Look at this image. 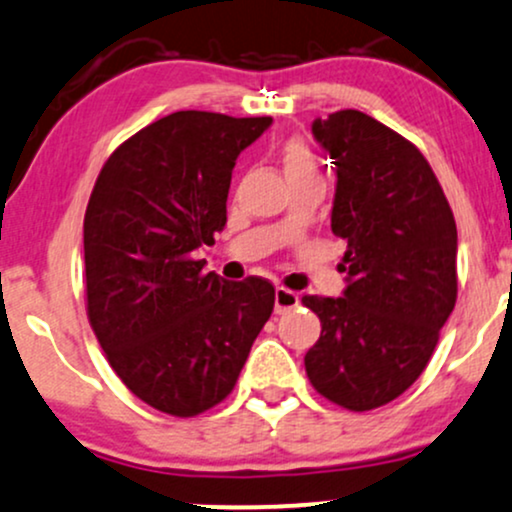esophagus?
I'll return each instance as SVG.
<instances>
[{"instance_id": "obj_1", "label": "esophagus", "mask_w": 512, "mask_h": 512, "mask_svg": "<svg viewBox=\"0 0 512 512\" xmlns=\"http://www.w3.org/2000/svg\"><path fill=\"white\" fill-rule=\"evenodd\" d=\"M299 304V294L292 290H285V287H278L275 290V314H285V311L294 309Z\"/></svg>"}]
</instances>
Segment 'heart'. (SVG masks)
<instances>
[{"label":"heart","mask_w":512,"mask_h":512,"mask_svg":"<svg viewBox=\"0 0 512 512\" xmlns=\"http://www.w3.org/2000/svg\"><path fill=\"white\" fill-rule=\"evenodd\" d=\"M280 162H282V170L287 174V179L316 177L318 174V162H316L314 150H311L309 143L302 141V138H290V141L282 143Z\"/></svg>","instance_id":"1"}]
</instances>
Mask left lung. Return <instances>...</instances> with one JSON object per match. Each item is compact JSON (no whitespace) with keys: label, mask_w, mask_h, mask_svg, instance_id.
<instances>
[{"label":"left lung","mask_w":512,"mask_h":512,"mask_svg":"<svg viewBox=\"0 0 512 512\" xmlns=\"http://www.w3.org/2000/svg\"><path fill=\"white\" fill-rule=\"evenodd\" d=\"M335 165L330 230L347 242L342 297H304L321 318L306 376L352 412L422 376L458 297V230L434 170L407 138L359 110L314 119Z\"/></svg>","instance_id":"8db88e82"}]
</instances>
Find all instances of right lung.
Returning <instances> with one entry per match:
<instances>
[{
	"instance_id": "obj_1",
	"label": "right lung",
	"mask_w": 512,
	"mask_h": 512,
	"mask_svg": "<svg viewBox=\"0 0 512 512\" xmlns=\"http://www.w3.org/2000/svg\"><path fill=\"white\" fill-rule=\"evenodd\" d=\"M270 124L172 112L114 150L90 194V326L124 386L172 417H194L232 393L273 314L268 280L227 282L196 261L227 222L234 162Z\"/></svg>"
}]
</instances>
